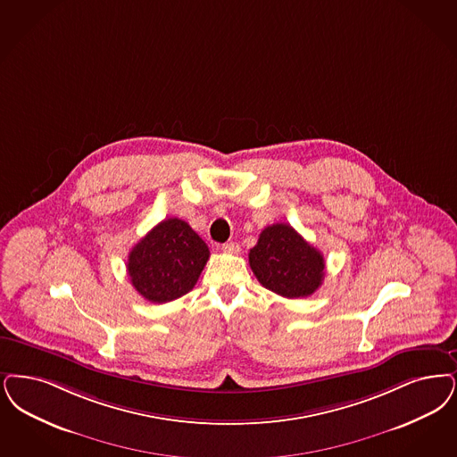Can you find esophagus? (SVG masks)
I'll list each match as a JSON object with an SVG mask.
<instances>
[{"mask_svg": "<svg viewBox=\"0 0 457 457\" xmlns=\"http://www.w3.org/2000/svg\"><path fill=\"white\" fill-rule=\"evenodd\" d=\"M222 252L228 253V255H237V253H239V245H237V241L224 243V245H222Z\"/></svg>", "mask_w": 457, "mask_h": 457, "instance_id": "1", "label": "esophagus"}]
</instances>
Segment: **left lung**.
<instances>
[{"mask_svg":"<svg viewBox=\"0 0 457 457\" xmlns=\"http://www.w3.org/2000/svg\"><path fill=\"white\" fill-rule=\"evenodd\" d=\"M248 258L258 282L282 297H308L325 278L321 252L284 222L267 226Z\"/></svg>","mask_w":457,"mask_h":457,"instance_id":"obj_1","label":"left lung"}]
</instances>
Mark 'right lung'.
Segmentation results:
<instances>
[{
	"label": "right lung",
	"mask_w": 457,
	"mask_h": 457,
	"mask_svg": "<svg viewBox=\"0 0 457 457\" xmlns=\"http://www.w3.org/2000/svg\"><path fill=\"white\" fill-rule=\"evenodd\" d=\"M209 255L207 245L185 220L170 218L132 246L128 274L145 299L163 304L194 289Z\"/></svg>",
	"instance_id": "1"
}]
</instances>
